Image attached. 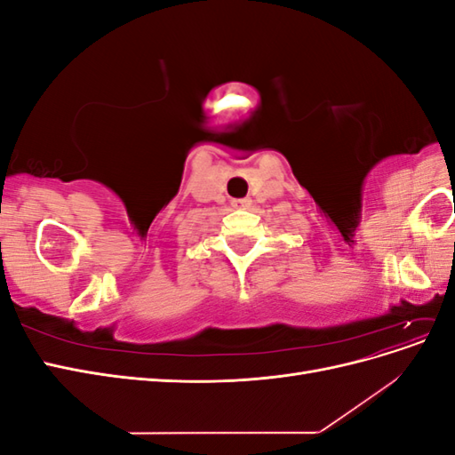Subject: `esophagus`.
<instances>
[{"label":"esophagus","instance_id":"esophagus-1","mask_svg":"<svg viewBox=\"0 0 455 455\" xmlns=\"http://www.w3.org/2000/svg\"><path fill=\"white\" fill-rule=\"evenodd\" d=\"M231 204H233V209H251L252 199H249V197H243V199H233V201H231Z\"/></svg>","mask_w":455,"mask_h":455}]
</instances>
